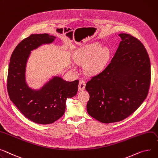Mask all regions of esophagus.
Returning a JSON list of instances; mask_svg holds the SVG:
<instances>
[{"label": "esophagus", "mask_w": 158, "mask_h": 158, "mask_svg": "<svg viewBox=\"0 0 158 158\" xmlns=\"http://www.w3.org/2000/svg\"><path fill=\"white\" fill-rule=\"evenodd\" d=\"M85 87H86V82L82 80L80 81L79 83V86H78V89L79 91H83L85 89Z\"/></svg>", "instance_id": "34e87169"}]
</instances>
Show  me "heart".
Listing matches in <instances>:
<instances>
[{"label":"heart","instance_id":"1","mask_svg":"<svg viewBox=\"0 0 158 158\" xmlns=\"http://www.w3.org/2000/svg\"><path fill=\"white\" fill-rule=\"evenodd\" d=\"M110 56V50L107 47L101 48L99 43L80 49L75 60L79 65L86 64L87 73L94 74L100 72L106 65Z\"/></svg>","mask_w":158,"mask_h":158}]
</instances>
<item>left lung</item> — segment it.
Here are the masks:
<instances>
[{"label": "left lung", "instance_id": "8db88e82", "mask_svg": "<svg viewBox=\"0 0 158 158\" xmlns=\"http://www.w3.org/2000/svg\"><path fill=\"white\" fill-rule=\"evenodd\" d=\"M110 64L86 85L89 94L87 111L103 123L121 121L137 109L148 94L150 59L141 42L128 34Z\"/></svg>", "mask_w": 158, "mask_h": 158}]
</instances>
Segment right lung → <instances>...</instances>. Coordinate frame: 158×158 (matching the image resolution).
<instances>
[{
    "label": "right lung",
    "instance_id": "obj_1",
    "mask_svg": "<svg viewBox=\"0 0 158 158\" xmlns=\"http://www.w3.org/2000/svg\"><path fill=\"white\" fill-rule=\"evenodd\" d=\"M55 39L48 34L30 35L16 47L9 65L7 88L10 100L27 118L40 124L59 119L65 113L67 98L74 97L78 89V80L69 82L58 76H54L38 90L27 84L26 66L31 51Z\"/></svg>",
    "mask_w": 158,
    "mask_h": 158
}]
</instances>
